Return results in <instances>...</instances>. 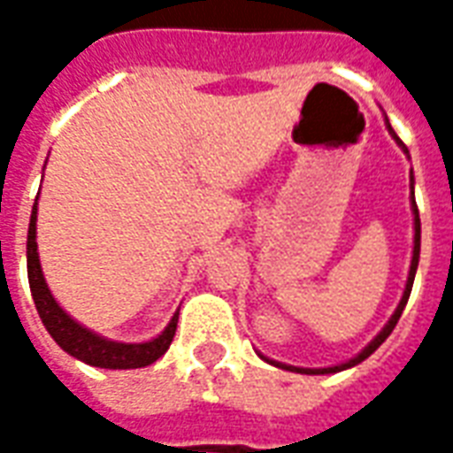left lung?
<instances>
[{"label":"left lung","instance_id":"8db88e82","mask_svg":"<svg viewBox=\"0 0 453 453\" xmlns=\"http://www.w3.org/2000/svg\"><path fill=\"white\" fill-rule=\"evenodd\" d=\"M386 126H388V133H390V135H393V140L398 142V148L403 150V152H405V155H408V157H410V152H408V148H405V142H403V140H400L398 135H395V130L390 128L388 119H386ZM412 184H415V181H412V172H410V188H412ZM410 206H412V216H415V245H412V259H410L408 284H405L403 298H400V303H398V308H395V313L390 315V320H388V323H386V327H383V330H380V333L376 334V337H373V340H371L369 344H366V347H364V349H361L359 354L354 357V359L344 361V364H337V366H327V369H303V366H288V364H281V361H274V359H269V357H265V354H259V357H262V359H265L266 364H274V366H279V369L296 371V373H315V376H318V373H337V371L351 369V366H357V364H361V361H364V359H369L371 354L379 349L380 344L386 342V337H388V334L393 333V327L398 325L400 315H403V311H405V303H408L410 291H412L415 272H418V262H419V211H418V203H415V194L410 196Z\"/></svg>","mask_w":453,"mask_h":453}]
</instances>
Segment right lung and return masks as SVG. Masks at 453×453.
Instances as JSON below:
<instances>
[{"mask_svg": "<svg viewBox=\"0 0 453 453\" xmlns=\"http://www.w3.org/2000/svg\"><path fill=\"white\" fill-rule=\"evenodd\" d=\"M35 220H38V203H34L31 223H28L26 262H28V284H31L35 311L41 315V320H43L45 330L50 333V337L70 357L84 361L89 366H99V369H140V366H148L152 361H157L174 340L179 313L172 315L167 327L155 340L135 342V344L106 340L102 334L87 330L84 325H80L74 318L65 313L53 298V294H50L48 284H45L41 259H38V242H35Z\"/></svg>", "mask_w": 453, "mask_h": 453, "instance_id": "right-lung-1", "label": "right lung"}]
</instances>
